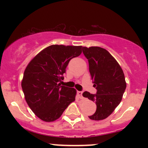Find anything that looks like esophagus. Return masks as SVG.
<instances>
[{"instance_id":"1","label":"esophagus","mask_w":148,"mask_h":148,"mask_svg":"<svg viewBox=\"0 0 148 148\" xmlns=\"http://www.w3.org/2000/svg\"><path fill=\"white\" fill-rule=\"evenodd\" d=\"M77 94H78V96L79 97L80 99H83V98H84V97H83V92L78 91Z\"/></svg>"}]
</instances>
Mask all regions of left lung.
I'll use <instances>...</instances> for the list:
<instances>
[{"mask_svg":"<svg viewBox=\"0 0 148 148\" xmlns=\"http://www.w3.org/2000/svg\"><path fill=\"white\" fill-rule=\"evenodd\" d=\"M82 50L88 60L93 86L97 90L95 95L87 91L83 93L84 97L97 105L95 113L88 117L92 120H103L114 111L121 101L127 86L125 74L118 62L106 49L84 47Z\"/></svg>","mask_w":148,"mask_h":148,"instance_id":"1","label":"left lung"}]
</instances>
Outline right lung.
<instances>
[{
	"instance_id": "1",
	"label": "right lung",
	"mask_w": 148,
	"mask_h": 148,
	"mask_svg": "<svg viewBox=\"0 0 148 148\" xmlns=\"http://www.w3.org/2000/svg\"><path fill=\"white\" fill-rule=\"evenodd\" d=\"M82 53V46L51 45L41 51L27 65L21 87L30 109L45 122H53L75 101L74 88L61 86L66 67Z\"/></svg>"
}]
</instances>
